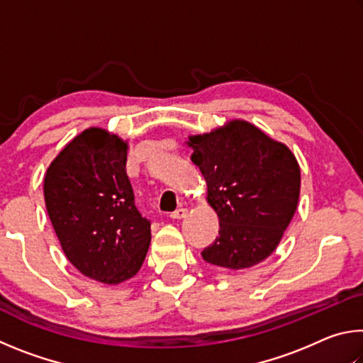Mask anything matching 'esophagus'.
I'll list each match as a JSON object with an SVG mask.
<instances>
[{"label":"esophagus","instance_id":"obj_1","mask_svg":"<svg viewBox=\"0 0 363 363\" xmlns=\"http://www.w3.org/2000/svg\"><path fill=\"white\" fill-rule=\"evenodd\" d=\"M186 214H187L186 208H177L176 211H173V213L169 214V218H173V219H182V218H186Z\"/></svg>","mask_w":363,"mask_h":363}]
</instances>
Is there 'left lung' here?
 <instances>
[{
	"label": "left lung",
	"mask_w": 363,
	"mask_h": 363,
	"mask_svg": "<svg viewBox=\"0 0 363 363\" xmlns=\"http://www.w3.org/2000/svg\"><path fill=\"white\" fill-rule=\"evenodd\" d=\"M187 144L219 218V237L201 251L203 259L232 270L266 259L298 206L301 171L291 150L243 120L189 136Z\"/></svg>",
	"instance_id": "8db88e82"
}]
</instances>
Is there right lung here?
Instances as JSON below:
<instances>
[{
  "label": "right lung",
  "mask_w": 363,
  "mask_h": 363,
  "mask_svg": "<svg viewBox=\"0 0 363 363\" xmlns=\"http://www.w3.org/2000/svg\"><path fill=\"white\" fill-rule=\"evenodd\" d=\"M128 143L88 128L49 164L45 201L64 253L86 277L118 285L134 277L150 245V220L134 205Z\"/></svg>",
  "instance_id": "right-lung-1"
}]
</instances>
